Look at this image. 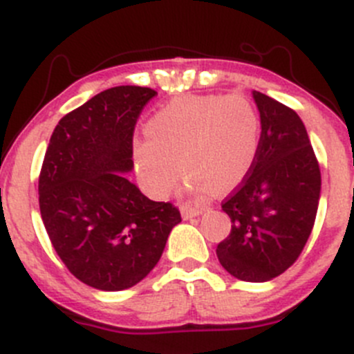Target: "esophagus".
Instances as JSON below:
<instances>
[{"mask_svg": "<svg viewBox=\"0 0 354 354\" xmlns=\"http://www.w3.org/2000/svg\"><path fill=\"white\" fill-rule=\"evenodd\" d=\"M203 210L202 209H188V207H181V216H183V219H192V217H197L202 214Z\"/></svg>", "mask_w": 354, "mask_h": 354, "instance_id": "obj_1", "label": "esophagus"}]
</instances>
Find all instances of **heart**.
<instances>
[{
	"label": "heart",
	"instance_id": "heart-1",
	"mask_svg": "<svg viewBox=\"0 0 354 354\" xmlns=\"http://www.w3.org/2000/svg\"><path fill=\"white\" fill-rule=\"evenodd\" d=\"M147 133L133 142V157L151 194L164 197L173 190L181 173L178 160L198 190L221 194L252 169L260 121L243 95H185L157 111Z\"/></svg>",
	"mask_w": 354,
	"mask_h": 354
}]
</instances>
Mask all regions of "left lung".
Returning a JSON list of instances; mask_svg holds the SVG:
<instances>
[{"instance_id":"obj_1","label":"left lung","mask_w":354,"mask_h":354,"mask_svg":"<svg viewBox=\"0 0 354 354\" xmlns=\"http://www.w3.org/2000/svg\"><path fill=\"white\" fill-rule=\"evenodd\" d=\"M260 113L259 152L240 187L223 202L231 233L217 245L236 279L266 283L289 269L308 241L320 200V167L301 118L253 91Z\"/></svg>"}]
</instances>
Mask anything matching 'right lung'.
Masks as SVG:
<instances>
[{
  "instance_id": "add662e5",
  "label": "right lung",
  "mask_w": 354,
  "mask_h": 354,
  "mask_svg": "<svg viewBox=\"0 0 354 354\" xmlns=\"http://www.w3.org/2000/svg\"><path fill=\"white\" fill-rule=\"evenodd\" d=\"M157 94L120 85L59 120L39 176V207L48 236L71 274L101 291L140 283L159 262L181 223L169 202L147 198L133 169V130Z\"/></svg>"
}]
</instances>
